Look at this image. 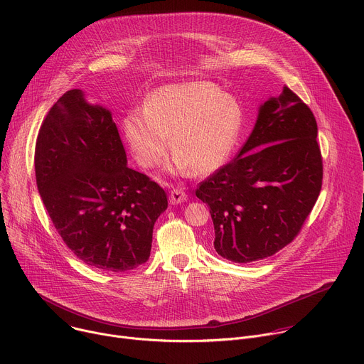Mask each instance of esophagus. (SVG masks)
<instances>
[{"label":"esophagus","instance_id":"obj_1","mask_svg":"<svg viewBox=\"0 0 364 364\" xmlns=\"http://www.w3.org/2000/svg\"><path fill=\"white\" fill-rule=\"evenodd\" d=\"M186 198H187V194L181 188L171 190V194H170V203L171 204H180V203L186 201Z\"/></svg>","mask_w":364,"mask_h":364}]
</instances>
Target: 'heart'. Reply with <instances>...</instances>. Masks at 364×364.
Instances as JSON below:
<instances>
[{
    "instance_id": "heart-1",
    "label": "heart",
    "mask_w": 364,
    "mask_h": 364,
    "mask_svg": "<svg viewBox=\"0 0 364 364\" xmlns=\"http://www.w3.org/2000/svg\"><path fill=\"white\" fill-rule=\"evenodd\" d=\"M243 112L239 102L210 82L173 83L155 89L144 108L122 119V134L135 160L157 167L171 146L170 171L209 174L220 168L239 139Z\"/></svg>"
}]
</instances>
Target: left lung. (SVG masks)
<instances>
[{
	"mask_svg": "<svg viewBox=\"0 0 364 364\" xmlns=\"http://www.w3.org/2000/svg\"><path fill=\"white\" fill-rule=\"evenodd\" d=\"M317 134L313 112L287 86L259 107L237 157L196 190L210 207L222 257L261 261L299 233L323 184Z\"/></svg>",
	"mask_w": 364,
	"mask_h": 364,
	"instance_id": "1",
	"label": "left lung"
}]
</instances>
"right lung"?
Masks as SVG:
<instances>
[{"label": "right lung", "instance_id": "1", "mask_svg": "<svg viewBox=\"0 0 364 364\" xmlns=\"http://www.w3.org/2000/svg\"><path fill=\"white\" fill-rule=\"evenodd\" d=\"M109 109L66 92L38 131L34 167L46 210L68 247L92 268L131 271L149 257L167 194L127 166Z\"/></svg>", "mask_w": 364, "mask_h": 364}]
</instances>
